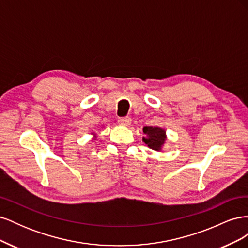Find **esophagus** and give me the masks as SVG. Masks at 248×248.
Listing matches in <instances>:
<instances>
[{"label":"esophagus","instance_id":"esophagus-1","mask_svg":"<svg viewBox=\"0 0 248 248\" xmlns=\"http://www.w3.org/2000/svg\"><path fill=\"white\" fill-rule=\"evenodd\" d=\"M131 123V119L129 117H125V118H120L118 120V124L120 126H124V127H127L129 126Z\"/></svg>","mask_w":248,"mask_h":248}]
</instances>
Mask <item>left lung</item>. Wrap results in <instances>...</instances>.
Masks as SVG:
<instances>
[{"label": "left lung", "mask_w": 248, "mask_h": 248, "mask_svg": "<svg viewBox=\"0 0 248 248\" xmlns=\"http://www.w3.org/2000/svg\"><path fill=\"white\" fill-rule=\"evenodd\" d=\"M142 131L146 136L142 137V141L150 149L160 152L168 140L167 131L158 126H147L144 127Z\"/></svg>", "instance_id": "1"}]
</instances>
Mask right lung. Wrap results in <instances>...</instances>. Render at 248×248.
I'll list each match as a JSON object with an SVG mask.
<instances>
[{
  "label": "right lung",
  "instance_id": "add662e5",
  "mask_svg": "<svg viewBox=\"0 0 248 248\" xmlns=\"http://www.w3.org/2000/svg\"><path fill=\"white\" fill-rule=\"evenodd\" d=\"M91 134H92V136H94V137H93V140H95V139H96V137H97V136H96V133H95V132H91Z\"/></svg>",
  "mask_w": 248,
  "mask_h": 248
}]
</instances>
